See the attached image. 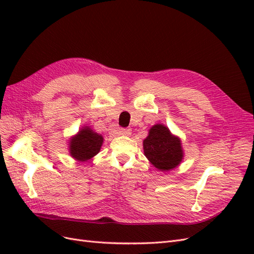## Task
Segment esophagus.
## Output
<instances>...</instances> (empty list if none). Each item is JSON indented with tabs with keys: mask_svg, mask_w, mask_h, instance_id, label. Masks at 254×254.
Returning a JSON list of instances; mask_svg holds the SVG:
<instances>
[{
	"mask_svg": "<svg viewBox=\"0 0 254 254\" xmlns=\"http://www.w3.org/2000/svg\"><path fill=\"white\" fill-rule=\"evenodd\" d=\"M119 133L121 135H130V134H131V129H130V128H121Z\"/></svg>",
	"mask_w": 254,
	"mask_h": 254,
	"instance_id": "obj_1",
	"label": "esophagus"
}]
</instances>
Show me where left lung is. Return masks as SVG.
<instances>
[{
  "label": "left lung",
  "instance_id": "1",
  "mask_svg": "<svg viewBox=\"0 0 254 254\" xmlns=\"http://www.w3.org/2000/svg\"><path fill=\"white\" fill-rule=\"evenodd\" d=\"M144 155L161 172L174 170L183 159L181 141L162 124L153 125L143 141Z\"/></svg>",
  "mask_w": 254,
  "mask_h": 254
}]
</instances>
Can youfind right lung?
I'll return each mask as SVG.
<instances>
[{
	"instance_id": "1",
	"label": "right lung",
	"mask_w": 254,
	"mask_h": 254,
	"mask_svg": "<svg viewBox=\"0 0 254 254\" xmlns=\"http://www.w3.org/2000/svg\"><path fill=\"white\" fill-rule=\"evenodd\" d=\"M103 142L104 137L101 134L94 132L88 126L82 127L77 134L70 139V155L79 162H84L97 155Z\"/></svg>"
}]
</instances>
